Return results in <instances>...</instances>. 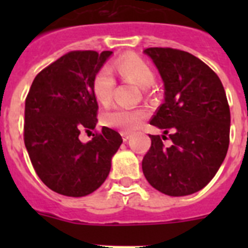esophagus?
Here are the masks:
<instances>
[{
    "mask_svg": "<svg viewBox=\"0 0 248 248\" xmlns=\"http://www.w3.org/2000/svg\"><path fill=\"white\" fill-rule=\"evenodd\" d=\"M120 134H122L124 141H126V140H129L131 138V133H129V131H122Z\"/></svg>",
    "mask_w": 248,
    "mask_h": 248,
    "instance_id": "obj_1",
    "label": "esophagus"
}]
</instances>
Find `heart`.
Instances as JSON below:
<instances>
[{
  "mask_svg": "<svg viewBox=\"0 0 248 248\" xmlns=\"http://www.w3.org/2000/svg\"><path fill=\"white\" fill-rule=\"evenodd\" d=\"M115 68L120 76L134 82L141 88H148L154 83V73L150 67L139 57L130 56L119 59L115 63ZM113 88V77L107 68H103L94 77V97L100 104L108 105L111 100ZM144 118H145V113L140 109L114 108L105 111L102 115V120L105 125L124 131H131L137 129Z\"/></svg>",
  "mask_w": 248,
  "mask_h": 248,
  "instance_id": "1",
  "label": "heart"
}]
</instances>
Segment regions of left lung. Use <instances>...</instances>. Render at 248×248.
Wrapping results in <instances>:
<instances>
[{
  "label": "left lung",
  "mask_w": 248,
  "mask_h": 248,
  "mask_svg": "<svg viewBox=\"0 0 248 248\" xmlns=\"http://www.w3.org/2000/svg\"><path fill=\"white\" fill-rule=\"evenodd\" d=\"M164 82V103L150 120L169 131L171 147L160 135L141 163L146 180L169 196H186L203 189L225 160L230 144V107L217 74L189 52L146 48Z\"/></svg>",
  "instance_id": "left-lung-1"
}]
</instances>
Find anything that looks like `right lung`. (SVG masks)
<instances>
[{
    "mask_svg": "<svg viewBox=\"0 0 248 248\" xmlns=\"http://www.w3.org/2000/svg\"><path fill=\"white\" fill-rule=\"evenodd\" d=\"M111 53L72 50L37 74L26 98L23 139L31 163L45 185L64 196L95 191L123 143L107 126L88 143L79 139L97 125L93 80Z\"/></svg>",
    "mask_w": 248,
    "mask_h": 248,
    "instance_id": "obj_1",
    "label": "right lung"
}]
</instances>
